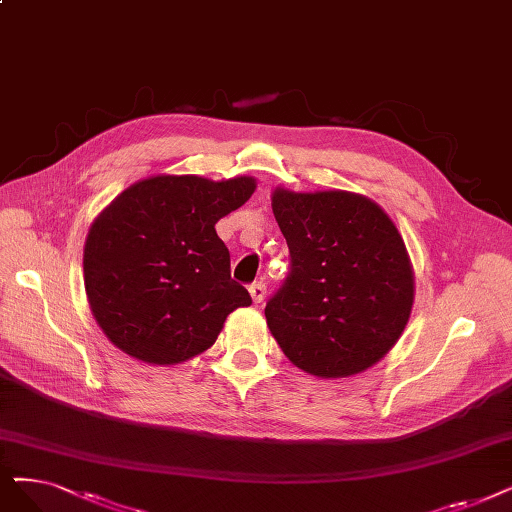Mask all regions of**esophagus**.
<instances>
[{
  "mask_svg": "<svg viewBox=\"0 0 512 512\" xmlns=\"http://www.w3.org/2000/svg\"><path fill=\"white\" fill-rule=\"evenodd\" d=\"M250 296H252V300H254L256 304L262 302L264 296H267V285H264L262 281H254V283L250 285Z\"/></svg>",
  "mask_w": 512,
  "mask_h": 512,
  "instance_id": "esophagus-1",
  "label": "esophagus"
}]
</instances>
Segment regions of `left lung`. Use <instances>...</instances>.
<instances>
[{"mask_svg":"<svg viewBox=\"0 0 512 512\" xmlns=\"http://www.w3.org/2000/svg\"><path fill=\"white\" fill-rule=\"evenodd\" d=\"M290 273L267 300L269 330L300 370L363 372L399 340L414 302L405 243L374 201L346 191L273 193Z\"/></svg>","mask_w":512,"mask_h":512,"instance_id":"left-lung-1","label":"left lung"}]
</instances>
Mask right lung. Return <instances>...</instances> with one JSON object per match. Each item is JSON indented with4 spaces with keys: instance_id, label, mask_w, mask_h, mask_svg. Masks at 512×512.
Listing matches in <instances>:
<instances>
[{
    "instance_id": "right-lung-1",
    "label": "right lung",
    "mask_w": 512,
    "mask_h": 512,
    "mask_svg": "<svg viewBox=\"0 0 512 512\" xmlns=\"http://www.w3.org/2000/svg\"><path fill=\"white\" fill-rule=\"evenodd\" d=\"M254 178L153 176L121 193L88 233L84 281L92 315L121 351L174 365L214 344L248 290L214 224L241 208Z\"/></svg>"
}]
</instances>
